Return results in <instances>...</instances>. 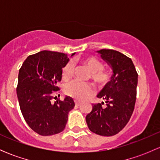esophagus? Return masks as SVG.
<instances>
[{
  "mask_svg": "<svg viewBox=\"0 0 160 160\" xmlns=\"http://www.w3.org/2000/svg\"><path fill=\"white\" fill-rule=\"evenodd\" d=\"M75 104H76V106H80V104H81V103H80V102H79V101H75Z\"/></svg>",
  "mask_w": 160,
  "mask_h": 160,
  "instance_id": "1",
  "label": "esophagus"
}]
</instances>
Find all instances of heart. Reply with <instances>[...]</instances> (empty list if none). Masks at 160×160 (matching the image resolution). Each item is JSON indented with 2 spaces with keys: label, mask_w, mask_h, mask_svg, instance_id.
<instances>
[{
  "label": "heart",
  "mask_w": 160,
  "mask_h": 160,
  "mask_svg": "<svg viewBox=\"0 0 160 160\" xmlns=\"http://www.w3.org/2000/svg\"><path fill=\"white\" fill-rule=\"evenodd\" d=\"M83 64L88 67L91 72V77L96 82L105 83L110 79L108 72L103 71L104 66L101 61L95 57H88L83 59ZM74 62L70 60L62 70V77L64 80H70L73 75ZM65 92L68 96L76 100H84L94 93V88L90 83H81L77 80H73L67 83L65 86Z\"/></svg>",
  "instance_id": "b5f03b06"
}]
</instances>
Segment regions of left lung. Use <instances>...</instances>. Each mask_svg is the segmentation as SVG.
I'll list each match as a JSON object with an SVG mask.
<instances>
[{
	"mask_svg": "<svg viewBox=\"0 0 160 160\" xmlns=\"http://www.w3.org/2000/svg\"><path fill=\"white\" fill-rule=\"evenodd\" d=\"M112 70L111 80L98 94L104 102L93 104L86 116L89 129L102 136L118 133L129 121L135 108L138 73L130 58L113 49L97 51ZM106 103V106L102 104Z\"/></svg>",
	"mask_w": 160,
	"mask_h": 160,
	"instance_id": "obj_1",
	"label": "left lung"
}]
</instances>
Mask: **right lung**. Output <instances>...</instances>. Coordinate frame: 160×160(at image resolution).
Returning a JSON list of instances; mask_svg holds the SVG:
<instances>
[{
	"instance_id": "1",
	"label": "right lung",
	"mask_w": 160,
	"mask_h": 160,
	"mask_svg": "<svg viewBox=\"0 0 160 160\" xmlns=\"http://www.w3.org/2000/svg\"><path fill=\"white\" fill-rule=\"evenodd\" d=\"M69 60L67 54L44 50L28 56L19 70L17 96L21 111L28 126L38 135L62 132L69 112L75 106L69 96L52 102V91L59 90L57 83L62 79V69Z\"/></svg>"
}]
</instances>
